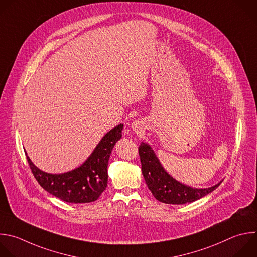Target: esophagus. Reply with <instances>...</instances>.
Masks as SVG:
<instances>
[{
    "instance_id": "34e87169",
    "label": "esophagus",
    "mask_w": 257,
    "mask_h": 257,
    "mask_svg": "<svg viewBox=\"0 0 257 257\" xmlns=\"http://www.w3.org/2000/svg\"><path fill=\"white\" fill-rule=\"evenodd\" d=\"M131 128H132V130L135 131L137 134H142L143 128H144L143 122H141L140 120H136V121H134V122L132 123Z\"/></svg>"
}]
</instances>
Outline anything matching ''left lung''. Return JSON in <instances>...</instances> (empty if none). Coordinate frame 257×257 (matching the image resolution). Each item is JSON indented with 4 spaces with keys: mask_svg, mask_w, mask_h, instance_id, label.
I'll list each match as a JSON object with an SVG mask.
<instances>
[{
    "mask_svg": "<svg viewBox=\"0 0 257 257\" xmlns=\"http://www.w3.org/2000/svg\"><path fill=\"white\" fill-rule=\"evenodd\" d=\"M138 152L145 183L154 198L161 203L172 205L192 203L212 193L222 183L208 189H194L188 187L178 182L165 172L150 145L141 142Z\"/></svg>",
    "mask_w": 257,
    "mask_h": 257,
    "instance_id": "1",
    "label": "left lung"
}]
</instances>
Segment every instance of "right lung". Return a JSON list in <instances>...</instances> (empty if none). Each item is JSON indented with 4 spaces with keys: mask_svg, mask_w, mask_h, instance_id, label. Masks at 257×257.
Returning <instances> with one entry per match:
<instances>
[{
    "mask_svg": "<svg viewBox=\"0 0 257 257\" xmlns=\"http://www.w3.org/2000/svg\"><path fill=\"white\" fill-rule=\"evenodd\" d=\"M122 129L123 124H120L110 130L87 160L79 167L65 174L44 173L27 156L34 178L46 192L66 203L95 202L107 188L110 154L116 142L122 137Z\"/></svg>",
    "mask_w": 257,
    "mask_h": 257,
    "instance_id": "obj_1",
    "label": "right lung"
}]
</instances>
